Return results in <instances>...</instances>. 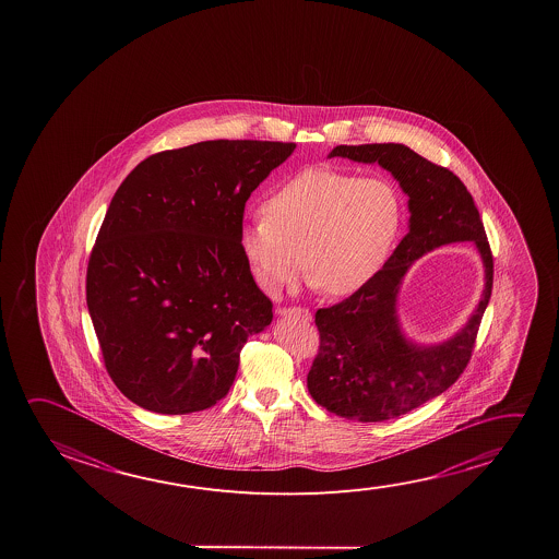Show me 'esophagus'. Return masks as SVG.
Here are the masks:
<instances>
[{
	"instance_id": "34e87169",
	"label": "esophagus",
	"mask_w": 559,
	"mask_h": 559,
	"mask_svg": "<svg viewBox=\"0 0 559 559\" xmlns=\"http://www.w3.org/2000/svg\"><path fill=\"white\" fill-rule=\"evenodd\" d=\"M278 313L283 318H302V320L311 321V311L306 308H283V310H278Z\"/></svg>"
}]
</instances>
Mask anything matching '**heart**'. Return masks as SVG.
I'll list each match as a JSON object with an SVG mask.
<instances>
[{
    "mask_svg": "<svg viewBox=\"0 0 559 559\" xmlns=\"http://www.w3.org/2000/svg\"><path fill=\"white\" fill-rule=\"evenodd\" d=\"M263 216L239 229V251L263 293L278 296L308 265L321 290L348 296L382 269L394 248L402 197L380 175L308 167L266 197Z\"/></svg>",
    "mask_w": 559,
    "mask_h": 559,
    "instance_id": "obj_1",
    "label": "heart"
}]
</instances>
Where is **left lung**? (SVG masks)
Masks as SVG:
<instances>
[{"label":"left lung","mask_w":559,"mask_h":559,"mask_svg":"<svg viewBox=\"0 0 559 559\" xmlns=\"http://www.w3.org/2000/svg\"><path fill=\"white\" fill-rule=\"evenodd\" d=\"M328 157L378 164L390 171L407 194L409 231L360 290L316 311L320 353L308 374V390L338 417L388 421L447 392L464 372L491 298L493 257L476 202L447 167L430 164L403 144L337 146ZM456 240L477 246L485 263V293L452 338L417 344L404 335L396 311L402 278L419 255Z\"/></svg>","instance_id":"8db88e82"}]
</instances>
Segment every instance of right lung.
I'll return each mask as SVG.
<instances>
[{
  "instance_id": "add662e5",
  "label": "right lung",
  "mask_w": 559,
  "mask_h": 559,
  "mask_svg": "<svg viewBox=\"0 0 559 559\" xmlns=\"http://www.w3.org/2000/svg\"><path fill=\"white\" fill-rule=\"evenodd\" d=\"M296 144L209 140L138 164L115 192L87 265L105 367L130 402L164 415L228 394L273 304L239 251L251 192Z\"/></svg>"
}]
</instances>
